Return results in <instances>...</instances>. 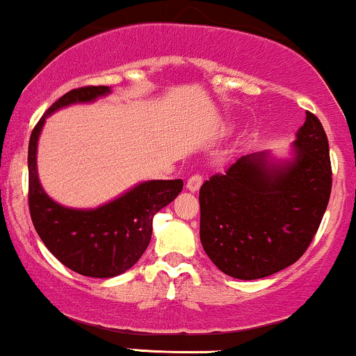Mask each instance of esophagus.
Segmentation results:
<instances>
[{"mask_svg":"<svg viewBox=\"0 0 356 356\" xmlns=\"http://www.w3.org/2000/svg\"><path fill=\"white\" fill-rule=\"evenodd\" d=\"M203 183V178L200 177V175H193V177L188 178V181H186V188L190 191H198L200 186H202Z\"/></svg>","mask_w":356,"mask_h":356,"instance_id":"obj_1","label":"esophagus"}]
</instances>
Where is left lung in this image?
I'll return each instance as SVG.
<instances>
[{
	"label": "left lung",
	"mask_w": 356,
	"mask_h": 356,
	"mask_svg": "<svg viewBox=\"0 0 356 356\" xmlns=\"http://www.w3.org/2000/svg\"><path fill=\"white\" fill-rule=\"evenodd\" d=\"M331 193L330 146L306 113L291 158L245 154L200 188V241L222 273L252 281L298 261L313 241Z\"/></svg>",
	"instance_id": "obj_1"
}]
</instances>
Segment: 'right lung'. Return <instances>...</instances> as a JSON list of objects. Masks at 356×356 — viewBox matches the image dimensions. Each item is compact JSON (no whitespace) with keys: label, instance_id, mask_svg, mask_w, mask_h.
I'll use <instances>...</instances> for the list:
<instances>
[{"label":"right lung","instance_id":"add662e5","mask_svg":"<svg viewBox=\"0 0 356 356\" xmlns=\"http://www.w3.org/2000/svg\"><path fill=\"white\" fill-rule=\"evenodd\" d=\"M111 94V87L90 86L67 92L51 104L28 145V202L35 230L55 257L87 277H115L126 273L147 249L153 217L173 202L181 179H151L97 209H70L51 200L38 178V138L47 118L72 104H87Z\"/></svg>","mask_w":356,"mask_h":356}]
</instances>
